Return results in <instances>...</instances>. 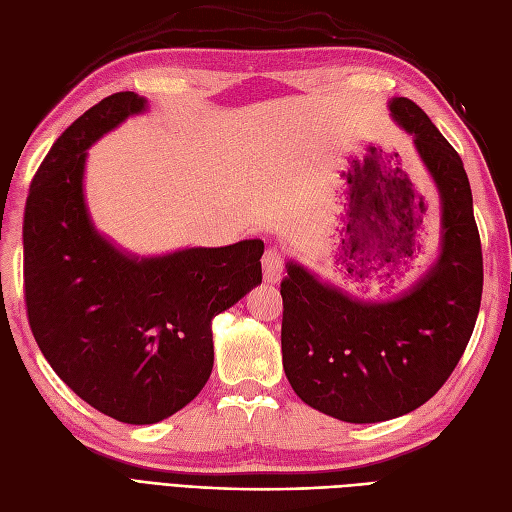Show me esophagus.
<instances>
[{
    "mask_svg": "<svg viewBox=\"0 0 512 512\" xmlns=\"http://www.w3.org/2000/svg\"><path fill=\"white\" fill-rule=\"evenodd\" d=\"M286 258L277 250V247H267L265 254H262V273H265L267 284H277L284 273Z\"/></svg>",
    "mask_w": 512,
    "mask_h": 512,
    "instance_id": "1",
    "label": "esophagus"
}]
</instances>
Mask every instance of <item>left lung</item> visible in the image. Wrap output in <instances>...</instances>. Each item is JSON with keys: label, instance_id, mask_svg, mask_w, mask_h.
Returning a JSON list of instances; mask_svg holds the SVG:
<instances>
[{"label": "left lung", "instance_id": "8db88e82", "mask_svg": "<svg viewBox=\"0 0 512 512\" xmlns=\"http://www.w3.org/2000/svg\"><path fill=\"white\" fill-rule=\"evenodd\" d=\"M391 113L440 190L438 262L384 303L356 301L294 262L280 288L286 378L307 406L346 423L389 421L436 395L470 342L483 294V250L459 153L412 100L395 98ZM397 222H369L359 252L384 262L410 252V213L399 211Z\"/></svg>", "mask_w": 512, "mask_h": 512}]
</instances>
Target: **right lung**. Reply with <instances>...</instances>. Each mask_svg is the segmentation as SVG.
Instances as JSON below:
<instances>
[{
	"mask_svg": "<svg viewBox=\"0 0 512 512\" xmlns=\"http://www.w3.org/2000/svg\"><path fill=\"white\" fill-rule=\"evenodd\" d=\"M145 98L119 91L53 143L29 185L23 280L29 327L55 374L91 408L151 425L200 393L213 367L211 320L262 282L265 243L130 258L91 226L85 149Z\"/></svg>",
	"mask_w": 512,
	"mask_h": 512,
	"instance_id": "obj_1",
	"label": "right lung"
}]
</instances>
